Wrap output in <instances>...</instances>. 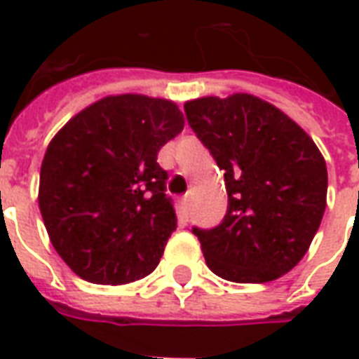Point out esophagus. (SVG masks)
I'll use <instances>...</instances> for the list:
<instances>
[{"instance_id":"34e87169","label":"esophagus","mask_w":359,"mask_h":359,"mask_svg":"<svg viewBox=\"0 0 359 359\" xmlns=\"http://www.w3.org/2000/svg\"><path fill=\"white\" fill-rule=\"evenodd\" d=\"M180 205H182V210L188 213V208H190V194H184L180 198Z\"/></svg>"}]
</instances>
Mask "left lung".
Masks as SVG:
<instances>
[{"mask_svg": "<svg viewBox=\"0 0 359 359\" xmlns=\"http://www.w3.org/2000/svg\"><path fill=\"white\" fill-rule=\"evenodd\" d=\"M188 125L225 171L229 205L192 233L205 264L233 283L283 277L308 252L327 205V165L313 140L275 105L250 94L184 103Z\"/></svg>", "mask_w": 359, "mask_h": 359, "instance_id": "obj_1", "label": "left lung"}]
</instances>
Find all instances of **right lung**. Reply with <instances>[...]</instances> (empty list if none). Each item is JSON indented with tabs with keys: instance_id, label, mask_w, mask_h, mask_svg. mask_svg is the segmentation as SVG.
<instances>
[{
	"instance_id": "obj_1",
	"label": "right lung",
	"mask_w": 359,
	"mask_h": 359,
	"mask_svg": "<svg viewBox=\"0 0 359 359\" xmlns=\"http://www.w3.org/2000/svg\"><path fill=\"white\" fill-rule=\"evenodd\" d=\"M184 128L169 100L107 95L74 115L43 156L38 203L57 254L84 280L146 277L177 229L157 154Z\"/></svg>"
}]
</instances>
